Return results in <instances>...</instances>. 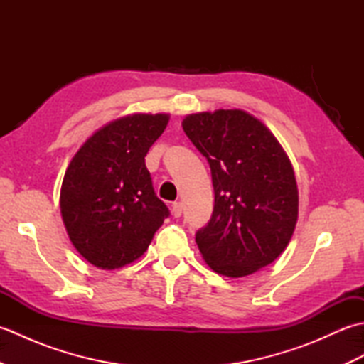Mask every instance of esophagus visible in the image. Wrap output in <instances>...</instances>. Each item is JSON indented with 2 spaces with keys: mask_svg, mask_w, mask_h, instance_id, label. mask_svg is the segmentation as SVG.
I'll return each instance as SVG.
<instances>
[{
  "mask_svg": "<svg viewBox=\"0 0 364 364\" xmlns=\"http://www.w3.org/2000/svg\"><path fill=\"white\" fill-rule=\"evenodd\" d=\"M181 213H183L181 203H180V202H175V203L172 205V215H173V218H180Z\"/></svg>",
  "mask_w": 364,
  "mask_h": 364,
  "instance_id": "1",
  "label": "esophagus"
}]
</instances>
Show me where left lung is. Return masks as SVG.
<instances>
[{"instance_id":"8db88e82","label":"left lung","mask_w":364,"mask_h":364,"mask_svg":"<svg viewBox=\"0 0 364 364\" xmlns=\"http://www.w3.org/2000/svg\"><path fill=\"white\" fill-rule=\"evenodd\" d=\"M184 133L210 162L214 211L196 242L215 274L241 278L275 261L299 215L288 154L264 123L242 109L189 114Z\"/></svg>"}]
</instances>
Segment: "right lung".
<instances>
[{"instance_id": "right-lung-1", "label": "right lung", "mask_w": 364, "mask_h": 364, "mask_svg": "<svg viewBox=\"0 0 364 364\" xmlns=\"http://www.w3.org/2000/svg\"><path fill=\"white\" fill-rule=\"evenodd\" d=\"M168 119L164 112H134L106 123L65 170L59 203L67 235L98 269H120L141 258L168 215L145 167Z\"/></svg>"}]
</instances>
